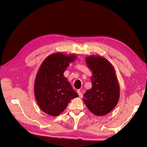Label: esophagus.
Returning <instances> with one entry per match:
<instances>
[{
  "label": "esophagus",
  "instance_id": "obj_1",
  "mask_svg": "<svg viewBox=\"0 0 147 147\" xmlns=\"http://www.w3.org/2000/svg\"><path fill=\"white\" fill-rule=\"evenodd\" d=\"M77 93H78V96L80 97V98H82V97H83V93L80 90L77 91Z\"/></svg>",
  "mask_w": 147,
  "mask_h": 147
}]
</instances>
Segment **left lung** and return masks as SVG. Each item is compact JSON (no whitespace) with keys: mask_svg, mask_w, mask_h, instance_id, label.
Wrapping results in <instances>:
<instances>
[{"mask_svg":"<svg viewBox=\"0 0 147 147\" xmlns=\"http://www.w3.org/2000/svg\"><path fill=\"white\" fill-rule=\"evenodd\" d=\"M92 71V88L84 93V104L97 116H103L117 105L119 97V86L113 65L101 56L86 57Z\"/></svg>","mask_w":147,"mask_h":147,"instance_id":"obj_1","label":"left lung"}]
</instances>
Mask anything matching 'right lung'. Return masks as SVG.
<instances>
[{"instance_id": "obj_1", "label": "right lung", "mask_w": 147, "mask_h": 147, "mask_svg": "<svg viewBox=\"0 0 147 147\" xmlns=\"http://www.w3.org/2000/svg\"><path fill=\"white\" fill-rule=\"evenodd\" d=\"M76 57L74 55L55 53L48 56L40 67L35 80L34 94L43 112L57 116L66 109L71 100L78 96L63 75Z\"/></svg>"}]
</instances>
